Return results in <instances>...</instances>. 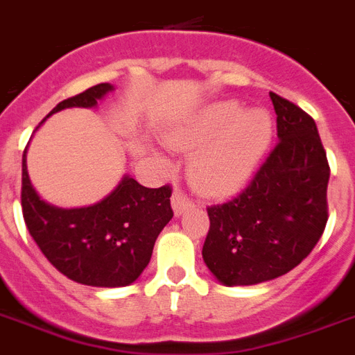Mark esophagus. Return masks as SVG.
<instances>
[{
  "mask_svg": "<svg viewBox=\"0 0 355 355\" xmlns=\"http://www.w3.org/2000/svg\"><path fill=\"white\" fill-rule=\"evenodd\" d=\"M171 207H173L175 216H182L184 212L193 207V202L182 191H175L173 195H171Z\"/></svg>",
  "mask_w": 355,
  "mask_h": 355,
  "instance_id": "esophagus-1",
  "label": "esophagus"
}]
</instances>
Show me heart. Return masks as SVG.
I'll return each instance as SVG.
<instances>
[{
    "mask_svg": "<svg viewBox=\"0 0 355 355\" xmlns=\"http://www.w3.org/2000/svg\"><path fill=\"white\" fill-rule=\"evenodd\" d=\"M273 139V119L264 109L236 100L214 101L169 132L178 150H196L189 177L202 193L229 196L250 180Z\"/></svg>",
    "mask_w": 355,
    "mask_h": 355,
    "instance_id": "b5f03b06",
    "label": "heart"
}]
</instances>
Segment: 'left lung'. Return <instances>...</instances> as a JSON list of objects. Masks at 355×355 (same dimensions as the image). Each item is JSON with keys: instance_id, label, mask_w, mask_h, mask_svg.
<instances>
[{"instance_id": "obj_1", "label": "left lung", "mask_w": 355, "mask_h": 355, "mask_svg": "<svg viewBox=\"0 0 355 355\" xmlns=\"http://www.w3.org/2000/svg\"><path fill=\"white\" fill-rule=\"evenodd\" d=\"M279 144L241 195L207 209L203 263L223 286L273 280L311 254L327 223L331 169L316 123L270 92Z\"/></svg>"}]
</instances>
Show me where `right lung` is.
I'll use <instances>...</instances> for the list:
<instances>
[{
  "instance_id": "add662e5",
  "label": "right lung",
  "mask_w": 355,
  "mask_h": 355,
  "mask_svg": "<svg viewBox=\"0 0 355 355\" xmlns=\"http://www.w3.org/2000/svg\"><path fill=\"white\" fill-rule=\"evenodd\" d=\"M112 91L110 84L94 85L60 101L48 118L71 107L92 109ZM26 150L21 187L23 218L49 263L67 279L94 288H123L139 279L152 259L160 230L173 218L171 187L150 189L125 175L116 189L98 203L89 207H57L42 200L32 186Z\"/></svg>"
}]
</instances>
